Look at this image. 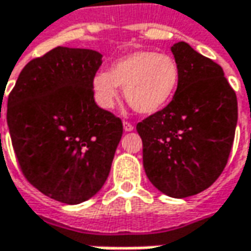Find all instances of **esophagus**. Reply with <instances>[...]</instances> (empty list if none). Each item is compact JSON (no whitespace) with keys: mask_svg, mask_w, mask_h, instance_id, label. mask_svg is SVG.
I'll return each mask as SVG.
<instances>
[{"mask_svg":"<svg viewBox=\"0 0 251 251\" xmlns=\"http://www.w3.org/2000/svg\"><path fill=\"white\" fill-rule=\"evenodd\" d=\"M123 127H124V130L126 131H132L134 130V126L128 123V121H123Z\"/></svg>","mask_w":251,"mask_h":251,"instance_id":"34e87169","label":"esophagus"}]
</instances>
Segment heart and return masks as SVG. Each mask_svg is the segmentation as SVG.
Here are the masks:
<instances>
[{"label":"heart","mask_w":251,"mask_h":251,"mask_svg":"<svg viewBox=\"0 0 251 251\" xmlns=\"http://www.w3.org/2000/svg\"><path fill=\"white\" fill-rule=\"evenodd\" d=\"M180 70L166 54L135 51L111 65L110 71L95 74L92 88L101 109L109 110L119 98V86L124 98L141 114H153L168 106L177 91Z\"/></svg>","instance_id":"heart-1"}]
</instances>
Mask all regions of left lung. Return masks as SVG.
Listing matches in <instances>:
<instances>
[{"label":"left lung","mask_w":251,"mask_h":251,"mask_svg":"<svg viewBox=\"0 0 251 251\" xmlns=\"http://www.w3.org/2000/svg\"><path fill=\"white\" fill-rule=\"evenodd\" d=\"M172 53L177 91L165 109L137 124L145 173L169 197L204 191L226 166L237 123L236 93L221 65L184 42Z\"/></svg>","instance_id":"1"}]
</instances>
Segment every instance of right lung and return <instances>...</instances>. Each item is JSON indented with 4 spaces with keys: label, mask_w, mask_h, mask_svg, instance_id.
Returning <instances> with one entry per match:
<instances>
[{
    "label": "right lung",
    "mask_w": 251,
    "mask_h": 251,
    "mask_svg": "<svg viewBox=\"0 0 251 251\" xmlns=\"http://www.w3.org/2000/svg\"><path fill=\"white\" fill-rule=\"evenodd\" d=\"M100 65L98 51L58 46L26 64L8 96L19 168L33 187L64 204L100 190L123 135L120 119L93 99Z\"/></svg>",
    "instance_id": "right-lung-1"
}]
</instances>
